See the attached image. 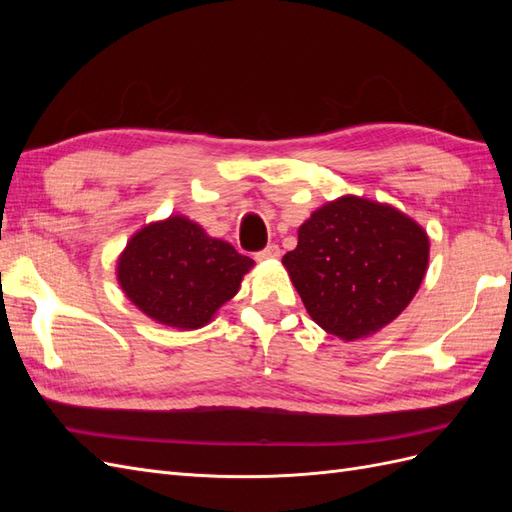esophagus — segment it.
Masks as SVG:
<instances>
[{"label":"esophagus","mask_w":512,"mask_h":512,"mask_svg":"<svg viewBox=\"0 0 512 512\" xmlns=\"http://www.w3.org/2000/svg\"><path fill=\"white\" fill-rule=\"evenodd\" d=\"M280 247H277L275 243H271V245H267L265 250H260L258 254H256V260H275V258H280Z\"/></svg>","instance_id":"obj_1"}]
</instances>
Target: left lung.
<instances>
[{
	"mask_svg": "<svg viewBox=\"0 0 512 512\" xmlns=\"http://www.w3.org/2000/svg\"><path fill=\"white\" fill-rule=\"evenodd\" d=\"M282 262L318 327L354 342L393 322L414 299L429 239L391 205L342 196L309 215Z\"/></svg>",
	"mask_w": 512,
	"mask_h": 512,
	"instance_id": "8db88e82",
	"label": "left lung"
}]
</instances>
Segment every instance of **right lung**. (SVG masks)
<instances>
[{
    "instance_id": "add662e5",
    "label": "right lung",
    "mask_w": 512,
    "mask_h": 512,
    "mask_svg": "<svg viewBox=\"0 0 512 512\" xmlns=\"http://www.w3.org/2000/svg\"><path fill=\"white\" fill-rule=\"evenodd\" d=\"M254 260L213 239L183 215L153 222L117 258V282L145 316L166 327L200 329L239 292Z\"/></svg>"
}]
</instances>
